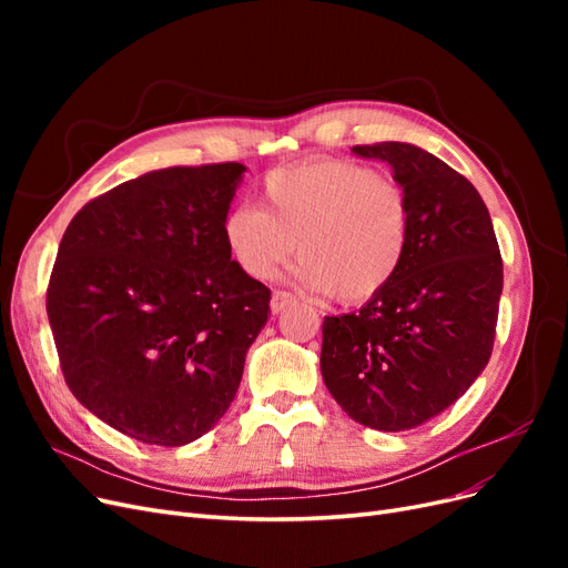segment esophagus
<instances>
[{"label":"esophagus","mask_w":568,"mask_h":568,"mask_svg":"<svg viewBox=\"0 0 568 568\" xmlns=\"http://www.w3.org/2000/svg\"><path fill=\"white\" fill-rule=\"evenodd\" d=\"M294 303V296L288 294V291H274L272 298H270V311L272 313H282L286 305Z\"/></svg>","instance_id":"34e87169"}]
</instances>
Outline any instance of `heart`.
<instances>
[{"instance_id":"heart-1","label":"heart","mask_w":568,"mask_h":568,"mask_svg":"<svg viewBox=\"0 0 568 568\" xmlns=\"http://www.w3.org/2000/svg\"><path fill=\"white\" fill-rule=\"evenodd\" d=\"M263 209L234 205L222 220L232 261L265 280L298 251L291 280L338 303H365L400 272L412 242V199L393 178L324 159L270 170Z\"/></svg>"}]
</instances>
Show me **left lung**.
<instances>
[{
  "label": "left lung",
  "mask_w": 568,
  "mask_h": 568,
  "mask_svg": "<svg viewBox=\"0 0 568 568\" xmlns=\"http://www.w3.org/2000/svg\"><path fill=\"white\" fill-rule=\"evenodd\" d=\"M386 161L412 199L405 263L357 313L324 317L322 379L348 417L407 432L440 415L486 369L503 255L474 184L415 144L353 146Z\"/></svg>",
  "instance_id": "obj_1"
}]
</instances>
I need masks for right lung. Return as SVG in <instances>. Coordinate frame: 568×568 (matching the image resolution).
<instances>
[{
    "label": "right lung",
    "instance_id": "add662e5",
    "mask_svg": "<svg viewBox=\"0 0 568 568\" xmlns=\"http://www.w3.org/2000/svg\"><path fill=\"white\" fill-rule=\"evenodd\" d=\"M244 170H153L84 203L61 239L47 315L63 379L134 440L178 448L211 432L267 322L270 288L222 239Z\"/></svg>",
    "mask_w": 568,
    "mask_h": 568
}]
</instances>
